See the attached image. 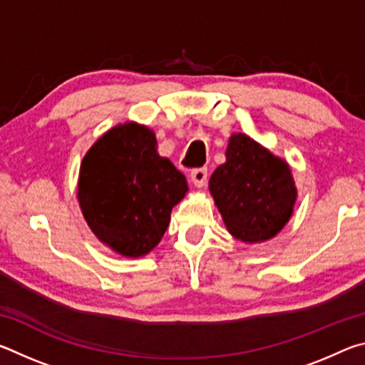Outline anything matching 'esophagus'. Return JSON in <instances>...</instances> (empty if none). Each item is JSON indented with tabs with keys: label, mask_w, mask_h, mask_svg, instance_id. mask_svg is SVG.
Masks as SVG:
<instances>
[{
	"label": "esophagus",
	"mask_w": 365,
	"mask_h": 365,
	"mask_svg": "<svg viewBox=\"0 0 365 365\" xmlns=\"http://www.w3.org/2000/svg\"><path fill=\"white\" fill-rule=\"evenodd\" d=\"M191 182H193V185L196 188H202L206 187L207 183V169H196L191 172Z\"/></svg>",
	"instance_id": "esophagus-1"
}]
</instances>
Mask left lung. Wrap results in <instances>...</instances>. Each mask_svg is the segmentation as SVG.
<instances>
[{"instance_id": "obj_1", "label": "left lung", "mask_w": 365, "mask_h": 365, "mask_svg": "<svg viewBox=\"0 0 365 365\" xmlns=\"http://www.w3.org/2000/svg\"><path fill=\"white\" fill-rule=\"evenodd\" d=\"M209 191L228 233L246 245L277 237L298 197L287 160L246 133L228 138L225 163L212 172Z\"/></svg>"}]
</instances>
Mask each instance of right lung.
Returning <instances> with one entry per match:
<instances>
[{
    "label": "right lung",
    "instance_id": "right-lung-1",
    "mask_svg": "<svg viewBox=\"0 0 365 365\" xmlns=\"http://www.w3.org/2000/svg\"><path fill=\"white\" fill-rule=\"evenodd\" d=\"M187 193V178L158 153L156 135L133 120L103 133L80 164L77 200L86 225L123 257L156 248Z\"/></svg>",
    "mask_w": 365,
    "mask_h": 365
}]
</instances>
